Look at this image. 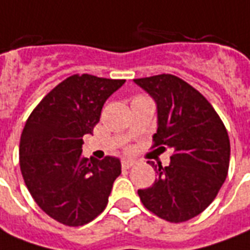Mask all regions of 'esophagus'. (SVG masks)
Wrapping results in <instances>:
<instances>
[{
  "mask_svg": "<svg viewBox=\"0 0 250 250\" xmlns=\"http://www.w3.org/2000/svg\"><path fill=\"white\" fill-rule=\"evenodd\" d=\"M135 165V161H131V160H123L122 161V167L123 169H130L131 167H134Z\"/></svg>",
  "mask_w": 250,
  "mask_h": 250,
  "instance_id": "34e87169",
  "label": "esophagus"
}]
</instances>
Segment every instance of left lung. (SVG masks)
<instances>
[{
	"instance_id": "8db88e82",
	"label": "left lung",
	"mask_w": 250,
	"mask_h": 250,
	"mask_svg": "<svg viewBox=\"0 0 250 250\" xmlns=\"http://www.w3.org/2000/svg\"><path fill=\"white\" fill-rule=\"evenodd\" d=\"M157 104L153 147L173 150L170 164L154 167L157 180L138 195L143 206L167 222L189 221L203 212L226 180L230 161L228 131L207 99L172 74L137 78Z\"/></svg>"
}]
</instances>
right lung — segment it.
I'll return each instance as SVG.
<instances>
[{
    "mask_svg": "<svg viewBox=\"0 0 250 250\" xmlns=\"http://www.w3.org/2000/svg\"><path fill=\"white\" fill-rule=\"evenodd\" d=\"M125 80L74 74L36 105L20 138V169L31 196L47 215L66 226H83L107 207L120 161L83 157L101 109Z\"/></svg>",
    "mask_w": 250,
    "mask_h": 250,
    "instance_id": "1",
    "label": "right lung"
}]
</instances>
